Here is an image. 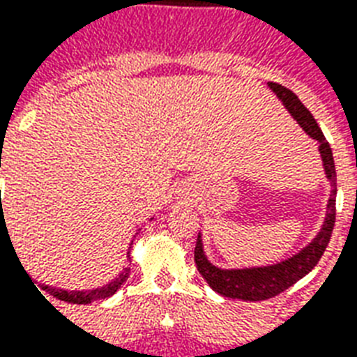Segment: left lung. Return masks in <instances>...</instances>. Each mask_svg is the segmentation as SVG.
<instances>
[{
    "label": "left lung",
    "mask_w": 357,
    "mask_h": 357,
    "mask_svg": "<svg viewBox=\"0 0 357 357\" xmlns=\"http://www.w3.org/2000/svg\"><path fill=\"white\" fill-rule=\"evenodd\" d=\"M268 86L279 99L282 105L287 106L288 112L292 114L296 121H298L307 135L312 136L318 140V149L322 155L324 168H326V176L333 185L331 190L330 204H328V215L324 221L322 230L318 236L312 239L311 243L307 245L305 249L298 252L296 257L288 258L284 262L275 264V266H266V268H251V269H219L215 268L213 264L208 262V258L204 255L202 241L200 238L197 239V247H195V262L200 271V275L208 281V284L213 288L215 292L221 294L225 298L232 299H243V301H262V299L275 298L287 288H290L294 282H298L301 277H305L318 260L322 258L326 247L330 243L331 232H333V225H335V195H337V174H335V162H333V153L328 140L324 138L322 130L318 127L317 119L312 118V114L305 108V105L298 99V95L292 93L290 89L275 84V82H268Z\"/></svg>",
    "instance_id": "1"
}]
</instances>
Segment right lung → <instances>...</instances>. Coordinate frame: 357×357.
Wrapping results in <instances>:
<instances>
[{
	"mask_svg": "<svg viewBox=\"0 0 357 357\" xmlns=\"http://www.w3.org/2000/svg\"><path fill=\"white\" fill-rule=\"evenodd\" d=\"M0 168H1V160H0ZM5 225V217H3V208H1V213H0V230L1 227ZM27 273V271H26ZM29 277V275H27ZM127 277H129V268H125L121 273H119L118 279H114L112 282H108L106 287L102 288H95V290H86V292H67V290H59V288H54V287H45L43 284V290L48 292L50 296H54L56 299H61V301H67V303H78V305H88L91 301H97V299H105V298H110L112 294L118 292V288L127 281ZM31 281V279H29ZM33 287H35V281ZM37 288V287H35ZM39 290V288H37ZM40 292V290H39Z\"/></svg>",
	"mask_w": 357,
	"mask_h": 357,
	"instance_id": "1",
	"label": "right lung"
}]
</instances>
